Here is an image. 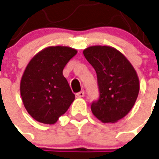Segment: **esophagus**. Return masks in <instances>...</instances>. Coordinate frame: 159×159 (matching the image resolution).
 I'll use <instances>...</instances> for the list:
<instances>
[{"label":"esophagus","instance_id":"34e87169","mask_svg":"<svg viewBox=\"0 0 159 159\" xmlns=\"http://www.w3.org/2000/svg\"><path fill=\"white\" fill-rule=\"evenodd\" d=\"M76 96L79 97V98L83 97V96H84V91H80V92H78V93L76 94Z\"/></svg>","mask_w":159,"mask_h":159}]
</instances>
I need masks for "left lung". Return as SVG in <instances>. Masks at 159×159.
<instances>
[{"instance_id":"8db88e82","label":"left lung","mask_w":159,"mask_h":159,"mask_svg":"<svg viewBox=\"0 0 159 159\" xmlns=\"http://www.w3.org/2000/svg\"><path fill=\"white\" fill-rule=\"evenodd\" d=\"M83 55L97 75L100 98L91 111L103 123H115L129 113L138 98L139 80L135 69L120 51L107 45H93Z\"/></svg>"}]
</instances>
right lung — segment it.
<instances>
[{
	"mask_svg": "<svg viewBox=\"0 0 159 159\" xmlns=\"http://www.w3.org/2000/svg\"><path fill=\"white\" fill-rule=\"evenodd\" d=\"M76 53L70 46H48L26 65L20 80V95L25 109L35 120L55 124L75 100L63 70Z\"/></svg>",
	"mask_w": 159,
	"mask_h": 159,
	"instance_id": "add662e5",
	"label": "right lung"
}]
</instances>
